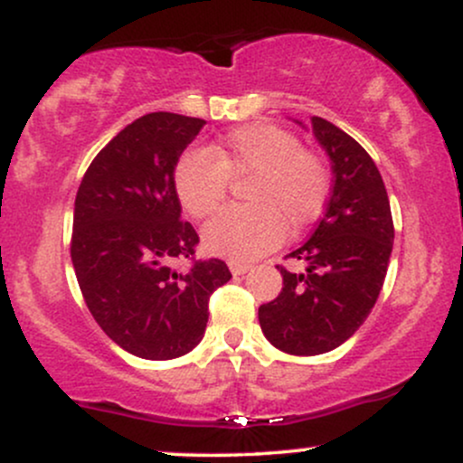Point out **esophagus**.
I'll return each mask as SVG.
<instances>
[{"instance_id":"1","label":"esophagus","mask_w":463,"mask_h":463,"mask_svg":"<svg viewBox=\"0 0 463 463\" xmlns=\"http://www.w3.org/2000/svg\"><path fill=\"white\" fill-rule=\"evenodd\" d=\"M228 269H231L232 276H243L246 272H250V265L241 261H228Z\"/></svg>"}]
</instances>
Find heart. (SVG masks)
I'll return each mask as SVG.
<instances>
[{
    "label": "heart",
    "mask_w": 463,
    "mask_h": 463,
    "mask_svg": "<svg viewBox=\"0 0 463 463\" xmlns=\"http://www.w3.org/2000/svg\"><path fill=\"white\" fill-rule=\"evenodd\" d=\"M252 176L250 206L222 211L202 231L209 252L248 261L269 252L294 231L313 224L326 206L331 178L317 154L302 147L294 132L272 124H248L222 137L213 150H187L174 167V191L191 217L215 213L228 180Z\"/></svg>",
    "instance_id": "obj_1"
}]
</instances>
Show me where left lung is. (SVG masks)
<instances>
[{"label":"left lung","instance_id":"8db88e82","mask_svg":"<svg viewBox=\"0 0 463 463\" xmlns=\"http://www.w3.org/2000/svg\"><path fill=\"white\" fill-rule=\"evenodd\" d=\"M311 128L331 158V198L313 235L289 254L307 265L305 272L279 268L283 289L259 307L268 342L298 357L328 353L353 337L379 298L394 243L390 198L370 154L322 117H311Z\"/></svg>","mask_w":463,"mask_h":463}]
</instances>
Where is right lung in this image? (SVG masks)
<instances>
[{
  "instance_id": "add662e5",
  "label": "right lung",
  "mask_w": 463,
  "mask_h": 463,
  "mask_svg": "<svg viewBox=\"0 0 463 463\" xmlns=\"http://www.w3.org/2000/svg\"><path fill=\"white\" fill-rule=\"evenodd\" d=\"M204 124L176 113L135 119L93 158L73 204L71 261L84 302L117 346L141 359L198 346L211 294L231 280L220 259L172 268L198 243L180 222L174 167Z\"/></svg>"
}]
</instances>
